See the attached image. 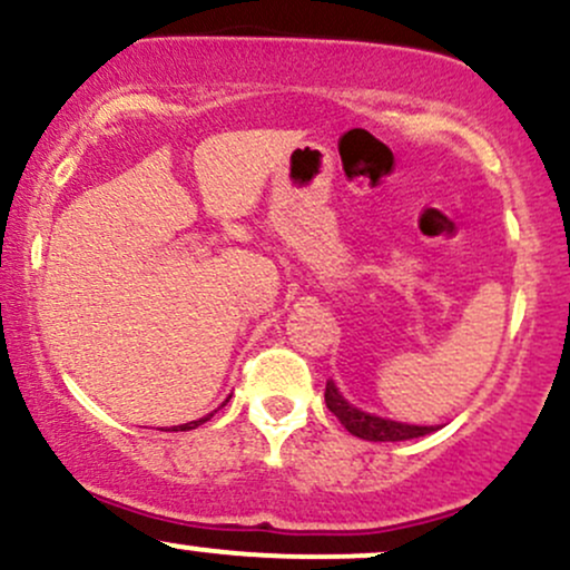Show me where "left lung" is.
I'll return each mask as SVG.
<instances>
[{
    "mask_svg": "<svg viewBox=\"0 0 570 570\" xmlns=\"http://www.w3.org/2000/svg\"><path fill=\"white\" fill-rule=\"evenodd\" d=\"M324 402L330 412H335L337 421L343 423L345 429L351 431L353 436L367 442H404V440H417V436H426L434 426H415V423H402L394 421V417H381L375 412H364L353 404L337 391L335 383H326Z\"/></svg>",
    "mask_w": 570,
    "mask_h": 570,
    "instance_id": "obj_1",
    "label": "left lung"
}]
</instances>
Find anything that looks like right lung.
<instances>
[{
	"label": "right lung",
	"mask_w": 570,
	"mask_h": 570,
	"mask_svg": "<svg viewBox=\"0 0 570 570\" xmlns=\"http://www.w3.org/2000/svg\"><path fill=\"white\" fill-rule=\"evenodd\" d=\"M208 417L212 415H206V417H198V421H189V423H181V426H174V431H189V429H198L200 423H206Z\"/></svg>",
	"instance_id": "add662e5"
}]
</instances>
